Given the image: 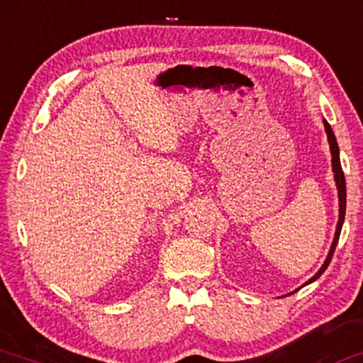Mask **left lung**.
<instances>
[{"instance_id": "left-lung-1", "label": "left lung", "mask_w": 363, "mask_h": 363, "mask_svg": "<svg viewBox=\"0 0 363 363\" xmlns=\"http://www.w3.org/2000/svg\"><path fill=\"white\" fill-rule=\"evenodd\" d=\"M323 125H325V132H327V139H328V144H330V152H332V169H333L335 184H337V191H338V223H337V229H335V236H333L332 246H330L327 259H325L322 268H320L318 272L315 273V277H311L305 284L313 283L315 279H318L320 277H322V274L325 273V269L328 268L330 261H332V256L335 253V247H337L338 238H340L343 219H345V208H347V186H345V176H343L342 164H340V150H338L337 139H335V134H333L332 127H330V123L327 121H323ZM298 290H300V288H298ZM298 290H295V291H298ZM295 291H291V293H295ZM291 293H290V295H291Z\"/></svg>"}]
</instances>
